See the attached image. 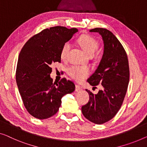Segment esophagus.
<instances>
[{
	"label": "esophagus",
	"instance_id": "1",
	"mask_svg": "<svg viewBox=\"0 0 147 147\" xmlns=\"http://www.w3.org/2000/svg\"><path fill=\"white\" fill-rule=\"evenodd\" d=\"M80 90H81L80 86H79V85H78V84H76L75 85V91L78 92V91Z\"/></svg>",
	"mask_w": 147,
	"mask_h": 147
}]
</instances>
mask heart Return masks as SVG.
I'll list each match as a JSON object with an SVG mask.
<instances>
[{
    "mask_svg": "<svg viewBox=\"0 0 147 147\" xmlns=\"http://www.w3.org/2000/svg\"><path fill=\"white\" fill-rule=\"evenodd\" d=\"M78 43L83 50L89 56H93L99 47V44L96 39L87 35L81 36L78 39ZM70 49H71V43L69 41L64 43L61 50V57L62 59H65L67 58ZM68 74L74 80L78 82H81L89 75L90 70L87 67L73 65L68 69Z\"/></svg>",
    "mask_w": 147,
    "mask_h": 147,
    "instance_id": "obj_1",
    "label": "heart"
}]
</instances>
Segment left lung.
Returning a JSON list of instances; mask_svg holds the SVG:
<instances>
[{"mask_svg": "<svg viewBox=\"0 0 147 147\" xmlns=\"http://www.w3.org/2000/svg\"><path fill=\"white\" fill-rule=\"evenodd\" d=\"M90 32L99 33L104 41L102 59L88 79L94 88L101 84V90L96 94L86 90L90 99L81 109L90 121L103 124L112 119L121 108L129 81V67L125 50L112 32L100 28Z\"/></svg>", "mask_w": 147, "mask_h": 147, "instance_id": "obj_1", "label": "left lung"}]
</instances>
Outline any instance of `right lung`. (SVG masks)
Wrapping results in <instances>:
<instances>
[{
  "label": "right lung",
  "mask_w": 147,
  "mask_h": 147,
  "mask_svg": "<svg viewBox=\"0 0 147 147\" xmlns=\"http://www.w3.org/2000/svg\"><path fill=\"white\" fill-rule=\"evenodd\" d=\"M78 32L76 28L55 26L32 36L20 53L16 80L23 104L28 112L39 119L54 115L61 105V98L75 90L73 81L63 78L53 82L51 65L61 63L64 43Z\"/></svg>",
  "instance_id": "right-lung-1"
}]
</instances>
